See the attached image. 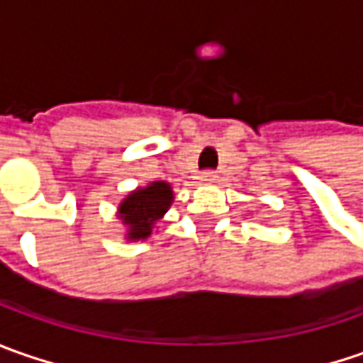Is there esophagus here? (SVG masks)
<instances>
[{
	"mask_svg": "<svg viewBox=\"0 0 363 363\" xmlns=\"http://www.w3.org/2000/svg\"><path fill=\"white\" fill-rule=\"evenodd\" d=\"M218 175L214 174V172H203L202 175H200V182L202 184H216Z\"/></svg>",
	"mask_w": 363,
	"mask_h": 363,
	"instance_id": "esophagus-1",
	"label": "esophagus"
}]
</instances>
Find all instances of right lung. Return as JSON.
Listing matches in <instances>:
<instances>
[{
    "label": "right lung",
    "mask_w": 363,
    "mask_h": 363,
    "mask_svg": "<svg viewBox=\"0 0 363 363\" xmlns=\"http://www.w3.org/2000/svg\"><path fill=\"white\" fill-rule=\"evenodd\" d=\"M174 203V189L167 182H149L129 191L117 208V218L125 228V240H147L155 224Z\"/></svg>",
    "instance_id": "right-lung-1"
}]
</instances>
